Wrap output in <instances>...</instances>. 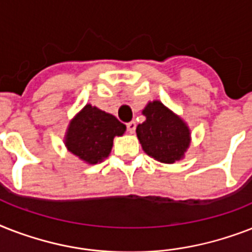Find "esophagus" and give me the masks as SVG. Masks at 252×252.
Returning a JSON list of instances; mask_svg holds the SVG:
<instances>
[{
	"label": "esophagus",
	"instance_id": "34e87169",
	"mask_svg": "<svg viewBox=\"0 0 252 252\" xmlns=\"http://www.w3.org/2000/svg\"><path fill=\"white\" fill-rule=\"evenodd\" d=\"M136 122H129V123H126V129H128V132L129 133H134V130H136Z\"/></svg>",
	"mask_w": 252,
	"mask_h": 252
}]
</instances>
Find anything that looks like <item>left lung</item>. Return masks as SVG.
I'll use <instances>...</instances> for the list:
<instances>
[{"instance_id": "obj_1", "label": "left lung", "mask_w": 252, "mask_h": 252, "mask_svg": "<svg viewBox=\"0 0 252 252\" xmlns=\"http://www.w3.org/2000/svg\"><path fill=\"white\" fill-rule=\"evenodd\" d=\"M146 120L138 124L136 133L145 153L163 163H174L189 146V130L183 120L154 100L142 111Z\"/></svg>"}]
</instances>
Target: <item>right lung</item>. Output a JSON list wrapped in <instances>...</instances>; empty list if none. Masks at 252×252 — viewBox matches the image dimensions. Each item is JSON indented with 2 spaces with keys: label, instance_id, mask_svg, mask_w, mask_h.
<instances>
[{
  "label": "right lung",
  "instance_id": "add662e5",
  "mask_svg": "<svg viewBox=\"0 0 252 252\" xmlns=\"http://www.w3.org/2000/svg\"><path fill=\"white\" fill-rule=\"evenodd\" d=\"M126 126L114 115L86 104L69 124L66 148L87 163H98L108 157L115 136H122Z\"/></svg>",
  "mask_w": 252,
  "mask_h": 252
}]
</instances>
